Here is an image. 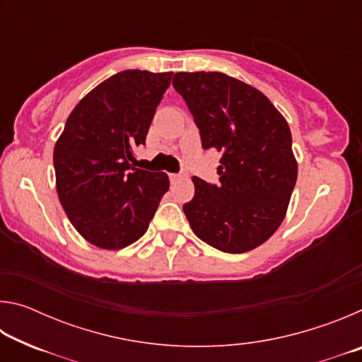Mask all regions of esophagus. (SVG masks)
Returning a JSON list of instances; mask_svg holds the SVG:
<instances>
[{"label": "esophagus", "instance_id": "obj_1", "mask_svg": "<svg viewBox=\"0 0 362 362\" xmlns=\"http://www.w3.org/2000/svg\"><path fill=\"white\" fill-rule=\"evenodd\" d=\"M180 177H182L180 174H169V179H170V182H173V183H174V182H177V180H179Z\"/></svg>", "mask_w": 362, "mask_h": 362}]
</instances>
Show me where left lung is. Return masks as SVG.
Masks as SVG:
<instances>
[{"label": "left lung", "instance_id": "obj_1", "mask_svg": "<svg viewBox=\"0 0 362 362\" xmlns=\"http://www.w3.org/2000/svg\"><path fill=\"white\" fill-rule=\"evenodd\" d=\"M173 86L203 148L222 153L218 185L193 177L194 196L183 204L192 230L222 252L252 250L279 228L296 187L289 124L260 90L225 73H175Z\"/></svg>", "mask_w": 362, "mask_h": 362}]
</instances>
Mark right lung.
I'll use <instances>...</instances> for the list:
<instances>
[{
  "label": "right lung",
  "instance_id": "1",
  "mask_svg": "<svg viewBox=\"0 0 362 362\" xmlns=\"http://www.w3.org/2000/svg\"><path fill=\"white\" fill-rule=\"evenodd\" d=\"M173 73L124 70L78 103L54 146L57 194L71 225L102 249H122L148 228L169 189L164 173L136 169Z\"/></svg>",
  "mask_w": 362,
  "mask_h": 362
}]
</instances>
